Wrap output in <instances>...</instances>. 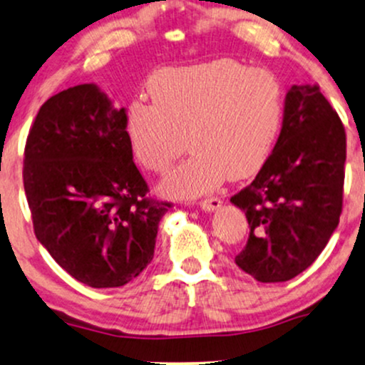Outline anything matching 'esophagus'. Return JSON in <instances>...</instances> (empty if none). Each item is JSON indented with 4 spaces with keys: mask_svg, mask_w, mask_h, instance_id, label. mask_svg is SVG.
Here are the masks:
<instances>
[{
    "mask_svg": "<svg viewBox=\"0 0 365 365\" xmlns=\"http://www.w3.org/2000/svg\"><path fill=\"white\" fill-rule=\"evenodd\" d=\"M220 207H222V200L217 198V196H212V198L200 201V208L205 210V212H213V210H217Z\"/></svg>",
    "mask_w": 365,
    "mask_h": 365,
    "instance_id": "1",
    "label": "esophagus"
}]
</instances>
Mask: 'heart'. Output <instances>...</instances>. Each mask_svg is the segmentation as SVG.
<instances>
[{
	"instance_id": "1",
	"label": "heart",
	"mask_w": 365,
	"mask_h": 365,
	"mask_svg": "<svg viewBox=\"0 0 365 365\" xmlns=\"http://www.w3.org/2000/svg\"><path fill=\"white\" fill-rule=\"evenodd\" d=\"M152 102L128 109V135L145 169L164 174L187 145L191 155L167 175L162 191L195 198L227 178L256 174L272 153L285 114L275 73L224 58L164 68L150 78Z\"/></svg>"
}]
</instances>
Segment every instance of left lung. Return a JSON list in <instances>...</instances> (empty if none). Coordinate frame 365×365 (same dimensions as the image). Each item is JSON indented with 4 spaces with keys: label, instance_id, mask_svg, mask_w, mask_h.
Returning <instances> with one entry per match:
<instances>
[{
    "label": "left lung",
    "instance_id": "1",
    "mask_svg": "<svg viewBox=\"0 0 365 365\" xmlns=\"http://www.w3.org/2000/svg\"><path fill=\"white\" fill-rule=\"evenodd\" d=\"M345 158L340 115L318 85H294L273 153L255 181L230 198L250 224L235 264L263 284L309 268L340 222Z\"/></svg>",
    "mask_w": 365,
    "mask_h": 365
}]
</instances>
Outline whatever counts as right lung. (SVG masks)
I'll return each mask as SVG.
<instances>
[{
	"mask_svg": "<svg viewBox=\"0 0 365 365\" xmlns=\"http://www.w3.org/2000/svg\"><path fill=\"white\" fill-rule=\"evenodd\" d=\"M126 113L96 85L42 104L24 152L34 232L56 263L93 289L126 285L153 259L169 201L150 196L133 162Z\"/></svg>",
	"mask_w": 365,
	"mask_h": 365,
	"instance_id": "right-lung-1",
	"label": "right lung"
}]
</instances>
